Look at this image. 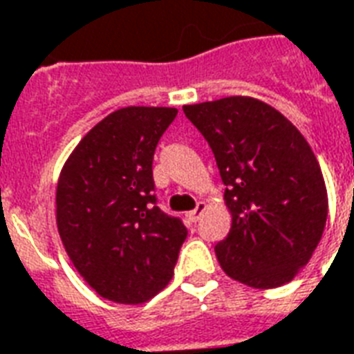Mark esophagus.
<instances>
[{"label":"esophagus","instance_id":"34e87169","mask_svg":"<svg viewBox=\"0 0 354 354\" xmlns=\"http://www.w3.org/2000/svg\"><path fill=\"white\" fill-rule=\"evenodd\" d=\"M204 209H206V204H204V202H198L195 209L187 213V221H189V223H196V221L201 219L202 213H204Z\"/></svg>","mask_w":354,"mask_h":354}]
</instances>
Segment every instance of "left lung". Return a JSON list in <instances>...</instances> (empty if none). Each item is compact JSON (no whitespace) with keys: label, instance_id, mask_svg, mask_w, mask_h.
<instances>
[{"label":"left lung","instance_id":"left-lung-1","mask_svg":"<svg viewBox=\"0 0 354 354\" xmlns=\"http://www.w3.org/2000/svg\"><path fill=\"white\" fill-rule=\"evenodd\" d=\"M212 148L232 213L215 254L250 288L290 282L314 254L327 223L325 180L301 131L274 107L247 96L183 105Z\"/></svg>","mask_w":354,"mask_h":354}]
</instances>
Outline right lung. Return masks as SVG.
Here are the masks:
<instances>
[{
	"label": "right lung",
	"instance_id": "add662e5",
	"mask_svg": "<svg viewBox=\"0 0 354 354\" xmlns=\"http://www.w3.org/2000/svg\"><path fill=\"white\" fill-rule=\"evenodd\" d=\"M174 107H124L94 126L64 163L57 228L77 273L100 297L141 304L174 274L187 228L153 195L152 161Z\"/></svg>",
	"mask_w": 354,
	"mask_h": 354
}]
</instances>
